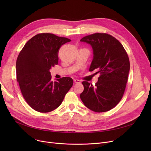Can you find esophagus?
I'll return each instance as SVG.
<instances>
[{
  "label": "esophagus",
  "instance_id": "obj_1",
  "mask_svg": "<svg viewBox=\"0 0 151 151\" xmlns=\"http://www.w3.org/2000/svg\"><path fill=\"white\" fill-rule=\"evenodd\" d=\"M74 82L75 83H81V81L79 80H74Z\"/></svg>",
  "mask_w": 151,
  "mask_h": 151
}]
</instances>
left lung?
<instances>
[{
  "label": "left lung",
  "instance_id": "obj_1",
  "mask_svg": "<svg viewBox=\"0 0 151 151\" xmlns=\"http://www.w3.org/2000/svg\"><path fill=\"white\" fill-rule=\"evenodd\" d=\"M80 42L89 44L93 59L89 71L97 70L100 76L94 86L83 81L80 98L84 105L95 112L108 111L121 101L127 83L130 61L124 47L114 37L96 33L86 36Z\"/></svg>",
  "mask_w": 151,
  "mask_h": 151
}]
</instances>
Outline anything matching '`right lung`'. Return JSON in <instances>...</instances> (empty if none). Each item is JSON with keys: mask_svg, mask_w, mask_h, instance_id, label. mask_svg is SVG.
<instances>
[{"mask_svg": "<svg viewBox=\"0 0 151 151\" xmlns=\"http://www.w3.org/2000/svg\"><path fill=\"white\" fill-rule=\"evenodd\" d=\"M71 40L39 34L26 43L16 63L17 79L24 99L34 110L47 113L59 107L73 86L70 77L51 80L50 69L58 63L62 45Z\"/></svg>", "mask_w": 151, "mask_h": 151, "instance_id": "add662e5", "label": "right lung"}]
</instances>
